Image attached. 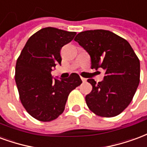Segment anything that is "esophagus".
I'll list each match as a JSON object with an SVG mask.
<instances>
[{
  "label": "esophagus",
  "mask_w": 147,
  "mask_h": 147,
  "mask_svg": "<svg viewBox=\"0 0 147 147\" xmlns=\"http://www.w3.org/2000/svg\"><path fill=\"white\" fill-rule=\"evenodd\" d=\"M81 81H82V82H85V81H87V79H86V78H82V77H81Z\"/></svg>",
  "instance_id": "34e87169"
}]
</instances>
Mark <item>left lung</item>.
<instances>
[{
    "label": "left lung",
    "instance_id": "obj_1",
    "mask_svg": "<svg viewBox=\"0 0 147 147\" xmlns=\"http://www.w3.org/2000/svg\"><path fill=\"white\" fill-rule=\"evenodd\" d=\"M74 40L89 54L92 69L105 70L101 82L88 80L92 86L85 96L88 107L102 117L120 114L130 104L140 81V59L130 44L104 30L81 32Z\"/></svg>",
    "mask_w": 147,
    "mask_h": 147
}]
</instances>
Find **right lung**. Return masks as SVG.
<instances>
[{
	"mask_svg": "<svg viewBox=\"0 0 147 147\" xmlns=\"http://www.w3.org/2000/svg\"><path fill=\"white\" fill-rule=\"evenodd\" d=\"M76 32L46 27L33 34L26 43L16 65V83L23 107L34 118L49 122L64 111L71 91L82 83L78 74L66 79H52L53 67L61 64V49Z\"/></svg>",
	"mask_w": 147,
	"mask_h": 147,
	"instance_id": "obj_1",
	"label": "right lung"
}]
</instances>
